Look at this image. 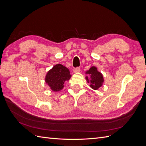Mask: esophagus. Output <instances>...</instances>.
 I'll list each match as a JSON object with an SVG mask.
<instances>
[{"label": "esophagus", "mask_w": 146, "mask_h": 146, "mask_svg": "<svg viewBox=\"0 0 146 146\" xmlns=\"http://www.w3.org/2000/svg\"><path fill=\"white\" fill-rule=\"evenodd\" d=\"M80 69L79 68L73 69V72L74 73H78V72H80Z\"/></svg>", "instance_id": "esophagus-1"}]
</instances>
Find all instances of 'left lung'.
Here are the masks:
<instances>
[{"mask_svg":"<svg viewBox=\"0 0 146 146\" xmlns=\"http://www.w3.org/2000/svg\"><path fill=\"white\" fill-rule=\"evenodd\" d=\"M85 74L89 76H86L85 79L87 83H90V86L94 90H98L99 88L102 86L104 82V78L103 74L98 70L96 66H92L86 70Z\"/></svg>","mask_w":146,"mask_h":146,"instance_id":"obj_1","label":"left lung"}]
</instances>
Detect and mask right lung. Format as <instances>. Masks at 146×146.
<instances>
[{"instance_id": "add662e5", "label": "right lung", "mask_w": 146, "mask_h": 146, "mask_svg": "<svg viewBox=\"0 0 146 146\" xmlns=\"http://www.w3.org/2000/svg\"><path fill=\"white\" fill-rule=\"evenodd\" d=\"M71 78L69 70L61 64H57L47 72L45 82L50 89L54 92L62 90L64 84Z\"/></svg>"}]
</instances>
